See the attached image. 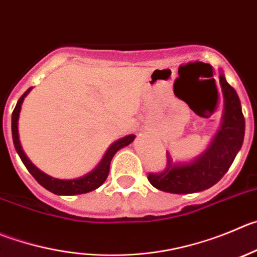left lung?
Wrapping results in <instances>:
<instances>
[{"label": "left lung", "instance_id": "obj_1", "mask_svg": "<svg viewBox=\"0 0 257 257\" xmlns=\"http://www.w3.org/2000/svg\"><path fill=\"white\" fill-rule=\"evenodd\" d=\"M224 97V114L220 128L203 155L188 164H175L166 153V167L161 172L148 175L156 189L172 194H190L205 190L217 184L228 171L241 150L244 137V117L234 88L219 74Z\"/></svg>", "mask_w": 257, "mask_h": 257}]
</instances>
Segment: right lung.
<instances>
[{
    "label": "right lung",
    "instance_id": "add662e5",
    "mask_svg": "<svg viewBox=\"0 0 257 257\" xmlns=\"http://www.w3.org/2000/svg\"><path fill=\"white\" fill-rule=\"evenodd\" d=\"M31 87L29 90H26L24 92V95L19 99L18 104H16L15 109L13 112V121H11V129H13V140H14V146L16 148V152L20 156L21 161L25 165V167L28 169V171L33 175L38 183L45 188L47 190H49L50 193L57 194V195H77V194H85L88 191H92L95 189H97L99 186H101L104 184V181L106 180L107 175L110 171V162H111L112 157H114L115 153L120 148L125 147L129 143H132L136 138L134 134L131 136H126L124 138L117 140L116 142L112 143L109 147V150L105 153L104 158L101 160L96 169H93L92 171L88 172L87 175L82 177H78V179L73 180H61L56 179V177H52L49 175L44 174L43 171H40L37 166L31 164L30 160L26 157V155L24 153L23 147L20 145V140H19V129H18V121H19V115H20L21 110V104H23L25 96L30 92Z\"/></svg>",
    "mask_w": 257,
    "mask_h": 257
}]
</instances>
